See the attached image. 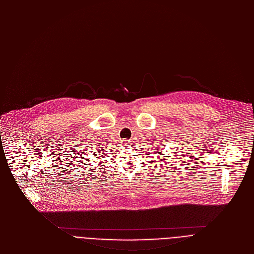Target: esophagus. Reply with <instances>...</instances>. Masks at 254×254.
<instances>
[{
	"mask_svg": "<svg viewBox=\"0 0 254 254\" xmlns=\"http://www.w3.org/2000/svg\"><path fill=\"white\" fill-rule=\"evenodd\" d=\"M123 144H124V145H126V146H128V145H127V144H128V141H126V140H123Z\"/></svg>",
	"mask_w": 254,
	"mask_h": 254,
	"instance_id": "34e87169",
	"label": "esophagus"
}]
</instances>
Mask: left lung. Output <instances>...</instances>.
Masks as SVG:
<instances>
[{
    "instance_id": "obj_1",
    "label": "left lung",
    "mask_w": 254,
    "mask_h": 254,
    "mask_svg": "<svg viewBox=\"0 0 254 254\" xmlns=\"http://www.w3.org/2000/svg\"><path fill=\"white\" fill-rule=\"evenodd\" d=\"M157 150H159V149H158V148H157ZM156 153H159V154H162V153H161V152H156Z\"/></svg>"
}]
</instances>
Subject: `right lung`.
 I'll return each mask as SVG.
<instances>
[{
  "label": "right lung",
  "instance_id": "right-lung-1",
  "mask_svg": "<svg viewBox=\"0 0 254 254\" xmlns=\"http://www.w3.org/2000/svg\"><path fill=\"white\" fill-rule=\"evenodd\" d=\"M103 150V149H102ZM91 153H93L92 155H94V156H98V155H100L101 154V150H97V151H90ZM98 158V157H97Z\"/></svg>",
  "mask_w": 254,
  "mask_h": 254
}]
</instances>
